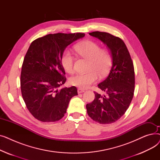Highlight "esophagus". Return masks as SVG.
Listing matches in <instances>:
<instances>
[{
    "label": "esophagus",
    "mask_w": 160,
    "mask_h": 160,
    "mask_svg": "<svg viewBox=\"0 0 160 160\" xmlns=\"http://www.w3.org/2000/svg\"><path fill=\"white\" fill-rule=\"evenodd\" d=\"M84 91H85V90L83 89H81V88L78 89V93H83Z\"/></svg>",
    "instance_id": "esophagus-1"
}]
</instances>
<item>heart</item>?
Returning <instances> with one entry per match:
<instances>
[{"instance_id": "obj_1", "label": "heart", "mask_w": 160, "mask_h": 160, "mask_svg": "<svg viewBox=\"0 0 160 160\" xmlns=\"http://www.w3.org/2000/svg\"><path fill=\"white\" fill-rule=\"evenodd\" d=\"M76 52L80 56L88 59V70L85 72H79L69 79L71 85L80 88H88L96 82L100 77H104L110 70L112 58L110 52L106 48H100L95 41L86 40L80 42L74 47ZM74 57L69 49L63 50L61 57V63L63 69L68 73L74 71Z\"/></svg>"}]
</instances>
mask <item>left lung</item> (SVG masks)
I'll use <instances>...</instances> for the list:
<instances>
[{
  "mask_svg": "<svg viewBox=\"0 0 160 160\" xmlns=\"http://www.w3.org/2000/svg\"><path fill=\"white\" fill-rule=\"evenodd\" d=\"M89 35L106 44L110 49L112 67L108 77L98 88L104 95L94 92L95 98L87 104L88 115L100 124H111L125 113L133 97L135 72L133 62L124 41L118 37L102 32H93Z\"/></svg>",
  "mask_w": 160,
  "mask_h": 160,
  "instance_id": "8db88e82",
  "label": "left lung"
}]
</instances>
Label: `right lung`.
Segmentation results:
<instances>
[{
	"label": "right lung",
	"instance_id": "1",
	"mask_svg": "<svg viewBox=\"0 0 160 160\" xmlns=\"http://www.w3.org/2000/svg\"><path fill=\"white\" fill-rule=\"evenodd\" d=\"M84 36L50 33L32 42L22 65L21 90L27 108L36 119L60 120L71 98L78 95L74 86L58 89L66 82L61 57L67 46Z\"/></svg>",
	"mask_w": 160,
	"mask_h": 160
}]
</instances>
